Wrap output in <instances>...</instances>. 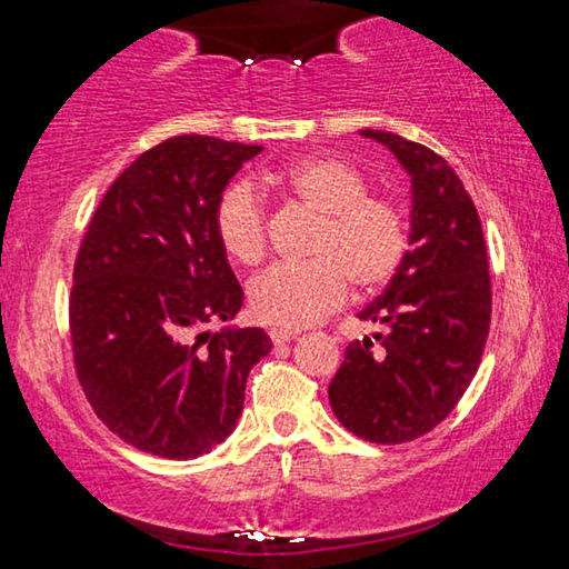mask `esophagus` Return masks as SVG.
Returning <instances> with one entry per match:
<instances>
[{
    "instance_id": "obj_1",
    "label": "esophagus",
    "mask_w": 569,
    "mask_h": 569,
    "mask_svg": "<svg viewBox=\"0 0 569 569\" xmlns=\"http://www.w3.org/2000/svg\"><path fill=\"white\" fill-rule=\"evenodd\" d=\"M268 333H271V341H273L276 346H281V343L293 341L296 336H298V329H271Z\"/></svg>"
}]
</instances>
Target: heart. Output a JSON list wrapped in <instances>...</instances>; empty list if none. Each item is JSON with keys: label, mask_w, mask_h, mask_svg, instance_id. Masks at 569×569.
<instances>
[{"label": "heart", "mask_w": 569, "mask_h": 569, "mask_svg": "<svg viewBox=\"0 0 569 569\" xmlns=\"http://www.w3.org/2000/svg\"><path fill=\"white\" fill-rule=\"evenodd\" d=\"M266 186L316 216L303 263H278L248 288L258 321L298 329L339 308L349 291L373 293L399 273L409 253V220L397 200L371 196L349 160L311 156L263 176ZM218 243L240 266L266 253V213L256 188L238 180L218 198Z\"/></svg>", "instance_id": "heart-1"}]
</instances>
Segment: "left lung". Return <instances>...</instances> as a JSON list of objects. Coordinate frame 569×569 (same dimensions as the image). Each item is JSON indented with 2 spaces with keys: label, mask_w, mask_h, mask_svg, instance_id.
I'll list each match as a JSON object with an SVG mask.
<instances>
[{
  "label": "left lung",
  "mask_w": 569,
  "mask_h": 569,
  "mask_svg": "<svg viewBox=\"0 0 569 569\" xmlns=\"http://www.w3.org/2000/svg\"><path fill=\"white\" fill-rule=\"evenodd\" d=\"M411 178L409 253L387 291L359 311L381 331L346 346L329 401L346 429L403 445L449 417L479 369L492 319L485 233L469 192L435 150L383 130Z\"/></svg>",
  "instance_id": "8db88e82"
}]
</instances>
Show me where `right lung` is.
I'll list each match as a JSON object with an SVG mask.
<instances>
[{
	"label": "right lung",
	"mask_w": 569,
	"mask_h": 569,
	"mask_svg": "<svg viewBox=\"0 0 569 569\" xmlns=\"http://www.w3.org/2000/svg\"><path fill=\"white\" fill-rule=\"evenodd\" d=\"M261 146L178 134L132 162L104 192L74 261L70 333L77 379L112 435L166 459L226 441L246 381L271 353L263 329L230 321L243 288L213 213Z\"/></svg>",
	"instance_id": "obj_1"
}]
</instances>
